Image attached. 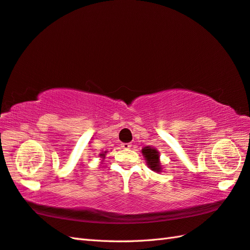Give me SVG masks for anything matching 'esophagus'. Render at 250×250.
I'll use <instances>...</instances> for the list:
<instances>
[{
    "mask_svg": "<svg viewBox=\"0 0 250 250\" xmlns=\"http://www.w3.org/2000/svg\"><path fill=\"white\" fill-rule=\"evenodd\" d=\"M121 147H123L124 149H130L132 147V145L130 143H124L123 145H121Z\"/></svg>",
    "mask_w": 250,
    "mask_h": 250,
    "instance_id": "1",
    "label": "esophagus"
}]
</instances>
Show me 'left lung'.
Instances as JSON below:
<instances>
[{
	"label": "left lung",
	"instance_id": "8db88e82",
	"mask_svg": "<svg viewBox=\"0 0 250 250\" xmlns=\"http://www.w3.org/2000/svg\"><path fill=\"white\" fill-rule=\"evenodd\" d=\"M143 154L145 158L147 160L148 166L151 168L154 171H160L161 170V163L159 161V152L156 151L154 148H150V147H145L143 150Z\"/></svg>",
	"mask_w": 250,
	"mask_h": 250
}]
</instances>
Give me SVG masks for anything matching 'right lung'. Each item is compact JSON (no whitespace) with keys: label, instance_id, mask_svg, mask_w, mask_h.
Returning a JSON list of instances; mask_svg holds the SVG:
<instances>
[{"label":"right lung","instance_id":"obj_1","mask_svg":"<svg viewBox=\"0 0 250 250\" xmlns=\"http://www.w3.org/2000/svg\"><path fill=\"white\" fill-rule=\"evenodd\" d=\"M105 152H106V151H105ZM105 152H104V153H101V154H100V155L102 156V158H104V156H105Z\"/></svg>","mask_w":250,"mask_h":250}]
</instances>
